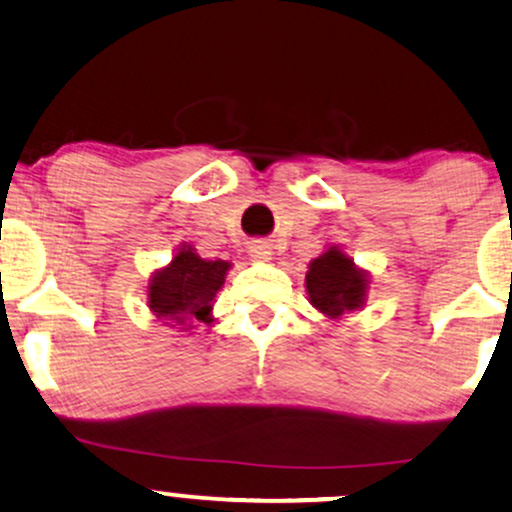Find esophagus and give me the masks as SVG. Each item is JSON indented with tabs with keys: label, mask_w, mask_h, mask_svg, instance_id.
Segmentation results:
<instances>
[{
	"label": "esophagus",
	"mask_w": 512,
	"mask_h": 512,
	"mask_svg": "<svg viewBox=\"0 0 512 512\" xmlns=\"http://www.w3.org/2000/svg\"><path fill=\"white\" fill-rule=\"evenodd\" d=\"M250 257L252 260H257V262H267V260H272V248H269L267 243H264V240H255V243H250Z\"/></svg>",
	"instance_id": "1"
}]
</instances>
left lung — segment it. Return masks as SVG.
<instances>
[{
	"label": "left lung",
	"instance_id": "obj_1",
	"mask_svg": "<svg viewBox=\"0 0 512 512\" xmlns=\"http://www.w3.org/2000/svg\"><path fill=\"white\" fill-rule=\"evenodd\" d=\"M366 286V274L358 272L354 262L337 248L327 250L325 255L310 262L308 274H305L310 303L327 317H339L361 308Z\"/></svg>",
	"mask_w": 512,
	"mask_h": 512
}]
</instances>
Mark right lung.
Returning <instances> with one entry per match:
<instances>
[{
	"label": "right lung",
	"instance_id": "right-lung-1",
	"mask_svg": "<svg viewBox=\"0 0 512 512\" xmlns=\"http://www.w3.org/2000/svg\"><path fill=\"white\" fill-rule=\"evenodd\" d=\"M231 264L202 260L192 248H182L166 269L154 274L149 284V308L158 320L185 322L190 317L209 322L211 303L221 289ZM168 325V322H166Z\"/></svg>",
	"mask_w": 512,
	"mask_h": 512
}]
</instances>
